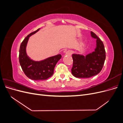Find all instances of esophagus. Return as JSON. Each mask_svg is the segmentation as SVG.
Masks as SVG:
<instances>
[{
  "instance_id": "34e87169",
  "label": "esophagus",
  "mask_w": 123,
  "mask_h": 123,
  "mask_svg": "<svg viewBox=\"0 0 123 123\" xmlns=\"http://www.w3.org/2000/svg\"><path fill=\"white\" fill-rule=\"evenodd\" d=\"M72 54V52L71 50H68L66 52V55H71Z\"/></svg>"
}]
</instances>
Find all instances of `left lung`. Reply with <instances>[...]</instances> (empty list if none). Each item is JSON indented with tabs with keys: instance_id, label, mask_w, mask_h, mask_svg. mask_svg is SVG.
<instances>
[{
	"instance_id": "obj_1",
	"label": "left lung",
	"mask_w": 123,
	"mask_h": 123,
	"mask_svg": "<svg viewBox=\"0 0 123 123\" xmlns=\"http://www.w3.org/2000/svg\"><path fill=\"white\" fill-rule=\"evenodd\" d=\"M91 35L96 39L95 51L86 56L80 54H72L73 66L71 72L78 78H89L97 75L103 67L106 59V51L104 43L94 32Z\"/></svg>"
}]
</instances>
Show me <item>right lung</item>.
I'll return each mask as SVG.
<instances>
[{
    "mask_svg": "<svg viewBox=\"0 0 123 123\" xmlns=\"http://www.w3.org/2000/svg\"><path fill=\"white\" fill-rule=\"evenodd\" d=\"M40 29L31 33L21 43L19 53V61L25 75L32 80H47L53 74L56 64L62 57L61 54L50 57L42 61H34L30 58L26 53V46L30 36L35 34Z\"/></svg>",
    "mask_w": 123,
    "mask_h": 123,
    "instance_id": "right-lung-1",
    "label": "right lung"
}]
</instances>
